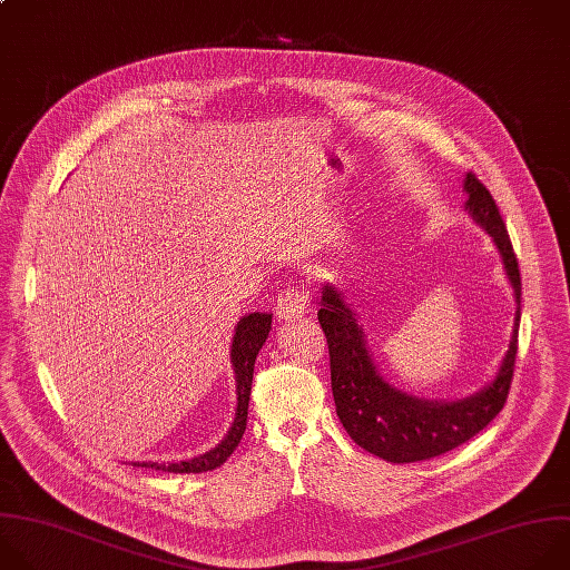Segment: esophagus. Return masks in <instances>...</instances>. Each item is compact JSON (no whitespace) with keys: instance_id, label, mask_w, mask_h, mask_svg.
<instances>
[{"instance_id":"1","label":"esophagus","mask_w":570,"mask_h":570,"mask_svg":"<svg viewBox=\"0 0 570 570\" xmlns=\"http://www.w3.org/2000/svg\"><path fill=\"white\" fill-rule=\"evenodd\" d=\"M307 307H309V292L298 289V287H287L276 298V316L285 318V321L303 316L307 312Z\"/></svg>"}]
</instances>
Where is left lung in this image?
<instances>
[{"instance_id": "obj_1", "label": "left lung", "mask_w": 570, "mask_h": 570, "mask_svg": "<svg viewBox=\"0 0 570 570\" xmlns=\"http://www.w3.org/2000/svg\"><path fill=\"white\" fill-rule=\"evenodd\" d=\"M463 190L465 210L492 238L517 303L508 351L483 389L459 400H424L397 389L377 368L344 289L334 283L321 287L318 323L327 338L336 415L360 446L389 463H417L456 449L501 413L510 391L521 321L519 263L490 190L472 173L465 175Z\"/></svg>"}]
</instances>
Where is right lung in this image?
Segmentation results:
<instances>
[{
    "mask_svg": "<svg viewBox=\"0 0 570 570\" xmlns=\"http://www.w3.org/2000/svg\"><path fill=\"white\" fill-rule=\"evenodd\" d=\"M272 330V314L269 312H252L245 314L236 323V332L232 338V368L236 375V415L234 422L226 431V435L208 451L199 453V456L177 461V463H132L135 468H150L157 472H170V474H199L219 468L226 459L232 456L238 442L243 440V433L247 429V409H249V395H252V380H254V364L263 348V344Z\"/></svg>",
    "mask_w": 570,
    "mask_h": 570,
    "instance_id": "right-lung-1",
    "label": "right lung"
}]
</instances>
